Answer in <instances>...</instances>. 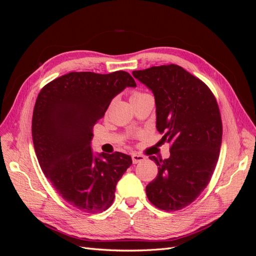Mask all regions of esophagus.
I'll list each match as a JSON object with an SVG mask.
<instances>
[{
	"instance_id": "esophagus-1",
	"label": "esophagus",
	"mask_w": 256,
	"mask_h": 256,
	"mask_svg": "<svg viewBox=\"0 0 256 256\" xmlns=\"http://www.w3.org/2000/svg\"><path fill=\"white\" fill-rule=\"evenodd\" d=\"M131 158H132V162L134 164L145 160V157L142 156V154H131Z\"/></svg>"
}]
</instances>
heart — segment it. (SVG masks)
<instances>
[{"instance_id":"heart-1","label":"heart","mask_w":256,"mask_h":256,"mask_svg":"<svg viewBox=\"0 0 256 256\" xmlns=\"http://www.w3.org/2000/svg\"><path fill=\"white\" fill-rule=\"evenodd\" d=\"M144 95H146V94H143V92H134V94H132V95H131L130 99H134V98H138V97H141V96H144Z\"/></svg>"}]
</instances>
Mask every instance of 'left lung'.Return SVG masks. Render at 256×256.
<instances>
[{"label":"left lung","instance_id":"1","mask_svg":"<svg viewBox=\"0 0 256 256\" xmlns=\"http://www.w3.org/2000/svg\"><path fill=\"white\" fill-rule=\"evenodd\" d=\"M156 102V127L170 157L150 159L158 166L156 180L146 186L150 202L162 210L188 206L207 187L218 162L222 122L218 104L207 85L174 64L132 72Z\"/></svg>","mask_w":256,"mask_h":256}]
</instances>
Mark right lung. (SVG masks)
I'll list each match as a JSON object with an SVG mask.
<instances>
[{"instance_id":"1","label":"right lung","mask_w":256,"mask_h":256,"mask_svg":"<svg viewBox=\"0 0 256 256\" xmlns=\"http://www.w3.org/2000/svg\"><path fill=\"white\" fill-rule=\"evenodd\" d=\"M126 72H69L42 88L34 106L32 136L44 174L67 203L95 214L109 208L129 154L92 150V127L112 99L136 88Z\"/></svg>"}]
</instances>
